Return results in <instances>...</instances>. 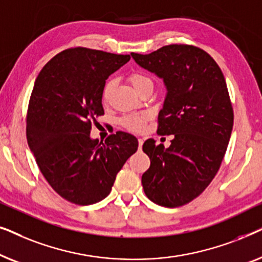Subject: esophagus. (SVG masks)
<instances>
[{"instance_id": "1", "label": "esophagus", "mask_w": 262, "mask_h": 262, "mask_svg": "<svg viewBox=\"0 0 262 262\" xmlns=\"http://www.w3.org/2000/svg\"><path fill=\"white\" fill-rule=\"evenodd\" d=\"M143 143H144V141H143L142 138H138V148H139V149H142Z\"/></svg>"}]
</instances>
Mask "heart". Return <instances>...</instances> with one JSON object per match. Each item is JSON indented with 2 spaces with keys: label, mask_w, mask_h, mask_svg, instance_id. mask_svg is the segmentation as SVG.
Wrapping results in <instances>:
<instances>
[{
  "label": "heart",
  "mask_w": 262,
  "mask_h": 262,
  "mask_svg": "<svg viewBox=\"0 0 262 262\" xmlns=\"http://www.w3.org/2000/svg\"><path fill=\"white\" fill-rule=\"evenodd\" d=\"M128 81L131 82V84L134 85V88L136 91L139 92L142 88H144L145 85L152 84L151 78H150L148 75L143 74V73H132L130 76H128ZM112 85L113 82L112 80L107 81L106 84L103 85L102 89V100L103 101H107L110 98L111 91H112ZM146 119H148V114L146 113H137V114H127V116H124L120 118L119 124L121 126L127 128L132 132H141L144 127V124Z\"/></svg>",
  "instance_id": "b5f03b06"
}]
</instances>
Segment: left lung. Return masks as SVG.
<instances>
[{"instance_id":"obj_1","label":"left lung","mask_w":262,"mask_h":262,"mask_svg":"<svg viewBox=\"0 0 262 262\" xmlns=\"http://www.w3.org/2000/svg\"><path fill=\"white\" fill-rule=\"evenodd\" d=\"M135 62L162 78L167 88L159 113V135H173L169 148L143 144L150 167L142 175L148 198L178 207L202 194L220 169L234 125L225 78L214 59L193 45L163 46Z\"/></svg>"}]
</instances>
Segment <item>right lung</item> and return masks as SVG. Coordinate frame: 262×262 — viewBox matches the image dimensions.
<instances>
[{"mask_svg":"<svg viewBox=\"0 0 262 262\" xmlns=\"http://www.w3.org/2000/svg\"><path fill=\"white\" fill-rule=\"evenodd\" d=\"M130 55L73 48L49 60L34 82L26 119L28 146L50 186L68 202L91 205L110 194L116 177L138 149L118 131L105 143L91 138L103 114L102 89Z\"/></svg>","mask_w":262,"mask_h":262,"instance_id":"right-lung-1","label":"right lung"}]
</instances>
